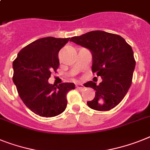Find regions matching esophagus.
Here are the masks:
<instances>
[{"mask_svg":"<svg viewBox=\"0 0 150 150\" xmlns=\"http://www.w3.org/2000/svg\"><path fill=\"white\" fill-rule=\"evenodd\" d=\"M75 85H76V88H77L78 89H79V90L83 91L85 89V87H83V85H81V84H76Z\"/></svg>","mask_w":150,"mask_h":150,"instance_id":"34e87169","label":"esophagus"}]
</instances>
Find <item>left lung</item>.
Listing matches in <instances>:
<instances>
[{
	"mask_svg": "<svg viewBox=\"0 0 150 150\" xmlns=\"http://www.w3.org/2000/svg\"><path fill=\"white\" fill-rule=\"evenodd\" d=\"M70 41L90 50L92 72L102 79L98 85L91 81L84 85L96 91L94 98L87 104L99 111L115 108L131 85L136 65L131 46L119 35L100 30L74 36Z\"/></svg>",
	"mask_w": 150,
	"mask_h": 150,
	"instance_id": "obj_1",
	"label": "left lung"
}]
</instances>
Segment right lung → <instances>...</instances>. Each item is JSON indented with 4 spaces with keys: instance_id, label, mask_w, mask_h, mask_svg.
I'll return each instance as SVG.
<instances>
[{
    "instance_id": "obj_1",
    "label": "right lung",
    "mask_w": 150,
    "mask_h": 150,
    "mask_svg": "<svg viewBox=\"0 0 150 150\" xmlns=\"http://www.w3.org/2000/svg\"><path fill=\"white\" fill-rule=\"evenodd\" d=\"M69 38L45 37L31 42L19 52L13 62V81L19 96L37 115L52 117L67 106L66 94L75 89L74 83L51 85L48 79L59 65V52Z\"/></svg>"
}]
</instances>
